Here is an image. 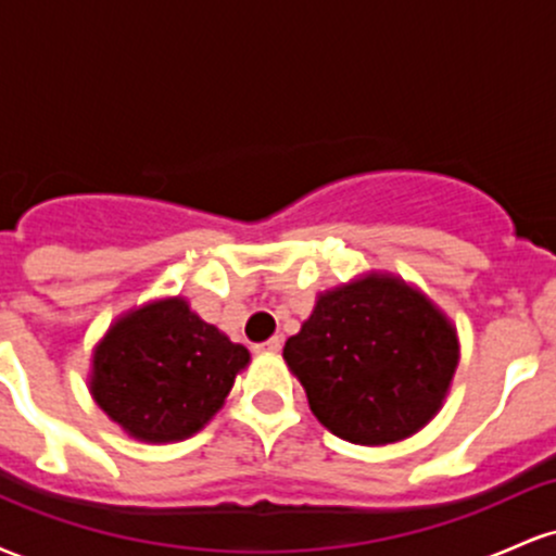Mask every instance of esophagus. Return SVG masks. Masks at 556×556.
Segmentation results:
<instances>
[{
  "label": "esophagus",
  "mask_w": 556,
  "mask_h": 556,
  "mask_svg": "<svg viewBox=\"0 0 556 556\" xmlns=\"http://www.w3.org/2000/svg\"><path fill=\"white\" fill-rule=\"evenodd\" d=\"M282 350V337H271V340L256 344V353H279Z\"/></svg>",
  "instance_id": "1"
}]
</instances>
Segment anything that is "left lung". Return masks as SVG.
Returning a JSON list of instances; mask_svg holds the SVG:
<instances>
[{
	"label": "left lung",
	"instance_id": "1",
	"mask_svg": "<svg viewBox=\"0 0 556 556\" xmlns=\"http://www.w3.org/2000/svg\"><path fill=\"white\" fill-rule=\"evenodd\" d=\"M282 355L334 437L379 446L437 416L460 344L424 292L392 274H366L318 295Z\"/></svg>",
	"mask_w": 556,
	"mask_h": 556
}]
</instances>
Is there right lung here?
Returning <instances> with one entry per match:
<instances>
[{
    "label": "right lung",
    "instance_id": "add662e5",
    "mask_svg": "<svg viewBox=\"0 0 556 556\" xmlns=\"http://www.w3.org/2000/svg\"><path fill=\"white\" fill-rule=\"evenodd\" d=\"M251 361L188 300L146 303L112 324L93 350L96 405L140 442L193 437L225 405L235 376Z\"/></svg>",
    "mask_w": 556,
    "mask_h": 556
}]
</instances>
